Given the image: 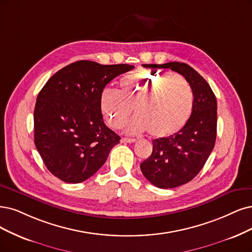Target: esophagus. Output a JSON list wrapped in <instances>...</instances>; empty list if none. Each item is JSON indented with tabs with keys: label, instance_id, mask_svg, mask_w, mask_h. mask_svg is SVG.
Masks as SVG:
<instances>
[{
	"label": "esophagus",
	"instance_id": "obj_1",
	"mask_svg": "<svg viewBox=\"0 0 252 252\" xmlns=\"http://www.w3.org/2000/svg\"><path fill=\"white\" fill-rule=\"evenodd\" d=\"M120 141H121V143H134L136 141V139H133V138H123Z\"/></svg>",
	"mask_w": 252,
	"mask_h": 252
}]
</instances>
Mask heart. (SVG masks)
<instances>
[{"label":"heart","mask_w":252,"mask_h":252,"mask_svg":"<svg viewBox=\"0 0 252 252\" xmlns=\"http://www.w3.org/2000/svg\"><path fill=\"white\" fill-rule=\"evenodd\" d=\"M99 102L110 126L123 127L134 109L137 117L127 126V133L150 131L164 138L178 133L188 121L193 93L180 74L139 71L121 79L118 91L105 89Z\"/></svg>","instance_id":"heart-1"}]
</instances>
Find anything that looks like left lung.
Masks as SVG:
<instances>
[{
	"mask_svg": "<svg viewBox=\"0 0 252 252\" xmlns=\"http://www.w3.org/2000/svg\"><path fill=\"white\" fill-rule=\"evenodd\" d=\"M148 68H170L187 80L193 91V107L186 125L169 137L153 140V153L140 164L143 175L158 188L187 184L206 164L216 141L217 100L208 82L186 63L143 64Z\"/></svg>",
	"mask_w": 252,
	"mask_h": 252,
	"instance_id": "8db88e82",
	"label": "left lung"
}]
</instances>
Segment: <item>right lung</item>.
Returning a JSON list of instances; mask_svg holds the SVG:
<instances>
[{
    "instance_id": "obj_1",
    "label": "right lung",
    "mask_w": 252,
    "mask_h": 252,
    "mask_svg": "<svg viewBox=\"0 0 252 252\" xmlns=\"http://www.w3.org/2000/svg\"><path fill=\"white\" fill-rule=\"evenodd\" d=\"M133 65L81 60L56 72L37 96L34 142L49 171L65 183L89 179L120 137L104 123L100 94Z\"/></svg>"
}]
</instances>
